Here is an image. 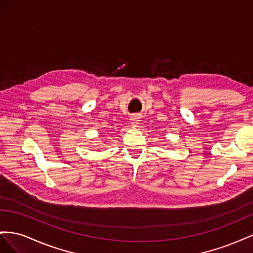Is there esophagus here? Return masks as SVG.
I'll return each mask as SVG.
<instances>
[{"label":"esophagus","mask_w":253,"mask_h":253,"mask_svg":"<svg viewBox=\"0 0 253 253\" xmlns=\"http://www.w3.org/2000/svg\"><path fill=\"white\" fill-rule=\"evenodd\" d=\"M131 124H132L134 126H136L137 125L139 124V117H138V116H132V117H131Z\"/></svg>","instance_id":"34e87169"}]
</instances>
